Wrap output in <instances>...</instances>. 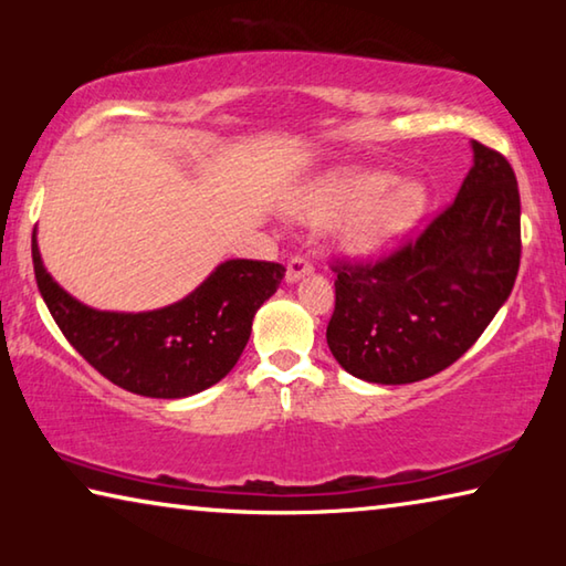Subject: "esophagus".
Segmentation results:
<instances>
[{
	"mask_svg": "<svg viewBox=\"0 0 566 566\" xmlns=\"http://www.w3.org/2000/svg\"><path fill=\"white\" fill-rule=\"evenodd\" d=\"M312 270H314V264L310 262V256L296 254V256H292L290 264H286V282H290V284L300 282L302 276H304V274H310Z\"/></svg>",
	"mask_w": 566,
	"mask_h": 566,
	"instance_id": "obj_1",
	"label": "esophagus"
}]
</instances>
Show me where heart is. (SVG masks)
<instances>
[{
    "label": "heart",
    "instance_id": "1",
    "mask_svg": "<svg viewBox=\"0 0 566 566\" xmlns=\"http://www.w3.org/2000/svg\"><path fill=\"white\" fill-rule=\"evenodd\" d=\"M395 181L397 177L387 171H334L306 191L300 217L310 224H327L354 213L344 227V244L357 254L381 252L407 234L427 207V191L419 181H399L392 190Z\"/></svg>",
    "mask_w": 566,
    "mask_h": 566
}]
</instances>
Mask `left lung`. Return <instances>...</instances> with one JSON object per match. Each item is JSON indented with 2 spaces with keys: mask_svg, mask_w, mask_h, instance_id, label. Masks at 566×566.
<instances>
[{
  "mask_svg": "<svg viewBox=\"0 0 566 566\" xmlns=\"http://www.w3.org/2000/svg\"><path fill=\"white\" fill-rule=\"evenodd\" d=\"M474 165L419 234L371 262L337 260L327 344L344 369L411 385L454 364L512 294L522 260L520 187L510 161L472 142Z\"/></svg>",
  "mask_w": 566,
  "mask_h": 566,
  "instance_id": "left-lung-1",
  "label": "left lung"
}]
</instances>
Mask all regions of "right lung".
I'll return each instance as SVG.
<instances>
[{
    "label": "right lung",
    "mask_w": 566,
    "mask_h": 566,
    "mask_svg": "<svg viewBox=\"0 0 566 566\" xmlns=\"http://www.w3.org/2000/svg\"><path fill=\"white\" fill-rule=\"evenodd\" d=\"M36 286L66 342L102 377L134 395L179 399L227 377L260 306L284 280L276 262L229 260L181 302L155 312H99L66 294L44 270L32 237Z\"/></svg>",
    "instance_id": "right-lung-1"
}]
</instances>
